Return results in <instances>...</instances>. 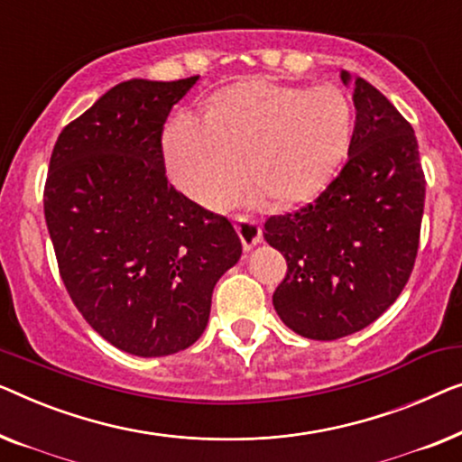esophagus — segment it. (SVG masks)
Masks as SVG:
<instances>
[{
    "instance_id": "34e87169",
    "label": "esophagus",
    "mask_w": 462,
    "mask_h": 462,
    "mask_svg": "<svg viewBox=\"0 0 462 462\" xmlns=\"http://www.w3.org/2000/svg\"><path fill=\"white\" fill-rule=\"evenodd\" d=\"M236 232L240 240H243L245 251H251L257 243H262V228L255 219L246 216H236Z\"/></svg>"
}]
</instances>
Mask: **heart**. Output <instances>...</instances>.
I'll return each instance as SVG.
<instances>
[{
    "instance_id": "obj_1",
    "label": "heart",
    "mask_w": 462,
    "mask_h": 462,
    "mask_svg": "<svg viewBox=\"0 0 462 462\" xmlns=\"http://www.w3.org/2000/svg\"><path fill=\"white\" fill-rule=\"evenodd\" d=\"M352 138V106L339 89L246 81L205 116L175 115L165 129L173 184L205 207L226 203L245 180L249 200H301L335 171Z\"/></svg>"
}]
</instances>
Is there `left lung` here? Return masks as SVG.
Here are the masks:
<instances>
[{"label":"left lung","instance_id":"obj_1","mask_svg":"<svg viewBox=\"0 0 462 462\" xmlns=\"http://www.w3.org/2000/svg\"><path fill=\"white\" fill-rule=\"evenodd\" d=\"M354 89L347 163L320 197L270 217L263 238L287 259L274 310L297 335L333 341L366 328L406 287L419 249L425 175L411 123L379 89Z\"/></svg>","mask_w":462,"mask_h":462}]
</instances>
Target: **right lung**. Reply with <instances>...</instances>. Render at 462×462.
<instances>
[{
	"instance_id": "add662e5",
	"label": "right lung",
	"mask_w": 462,
	"mask_h": 462,
	"mask_svg": "<svg viewBox=\"0 0 462 462\" xmlns=\"http://www.w3.org/2000/svg\"><path fill=\"white\" fill-rule=\"evenodd\" d=\"M197 77L129 79L58 135L43 211L58 270L89 327L123 352L190 347L243 245L167 181L161 134Z\"/></svg>"
}]
</instances>
